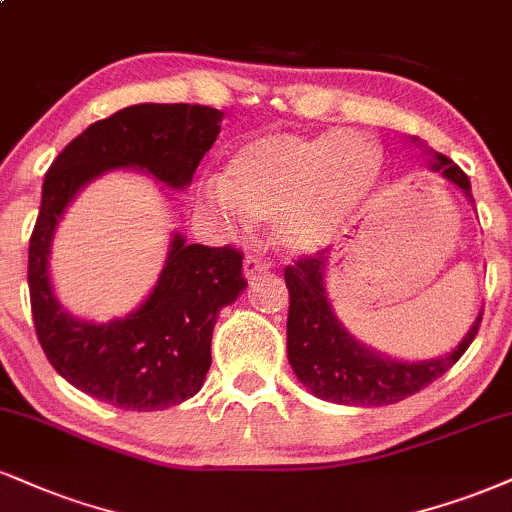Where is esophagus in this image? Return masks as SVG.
Returning <instances> with one entry per match:
<instances>
[{"instance_id":"34e87169","label":"esophagus","mask_w":512,"mask_h":512,"mask_svg":"<svg viewBox=\"0 0 512 512\" xmlns=\"http://www.w3.org/2000/svg\"><path fill=\"white\" fill-rule=\"evenodd\" d=\"M269 269V264L262 260V257H257V255H248L245 257V262H243V274H245V279L248 281H252L255 279V276H260V274H264Z\"/></svg>"}]
</instances>
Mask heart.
Wrapping results in <instances>:
<instances>
[{
    "mask_svg": "<svg viewBox=\"0 0 512 512\" xmlns=\"http://www.w3.org/2000/svg\"><path fill=\"white\" fill-rule=\"evenodd\" d=\"M381 152L353 131H272L233 152L226 181L209 195L240 221H274V243L291 257L315 255L365 207L379 183Z\"/></svg>",
    "mask_w": 512,
    "mask_h": 512,
    "instance_id": "heart-1",
    "label": "heart"
}]
</instances>
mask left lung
Here are the masks:
<instances>
[{
	"instance_id": "1",
	"label": "left lung",
	"mask_w": 512,
	"mask_h": 512,
	"mask_svg": "<svg viewBox=\"0 0 512 512\" xmlns=\"http://www.w3.org/2000/svg\"><path fill=\"white\" fill-rule=\"evenodd\" d=\"M429 155H432L429 159L432 171L463 190L474 205L470 178L465 176V171L439 152L429 150ZM329 262V250H319L317 255L303 257L283 272L291 295L286 324L288 362L295 377L312 396L338 405H360V408L398 403L446 374L477 336L482 312L451 353L415 362L381 355L357 341L336 317L326 291Z\"/></svg>"
}]
</instances>
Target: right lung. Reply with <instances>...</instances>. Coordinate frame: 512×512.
Returning a JSON list of instances; mask_svg holds the SVG:
<instances>
[{
    "instance_id": "1",
    "label": "right lung",
    "mask_w": 512,
    "mask_h": 512,
    "mask_svg": "<svg viewBox=\"0 0 512 512\" xmlns=\"http://www.w3.org/2000/svg\"><path fill=\"white\" fill-rule=\"evenodd\" d=\"M224 114L202 104H133L95 121L49 166L28 250V286L38 341L52 367L78 391L123 410L152 412L193 398L212 365L221 307L245 291L243 255L186 243L171 233L150 295L112 322L73 317L54 293L49 255L59 221L88 183L114 169L150 174L186 190L214 145Z\"/></svg>"
}]
</instances>
